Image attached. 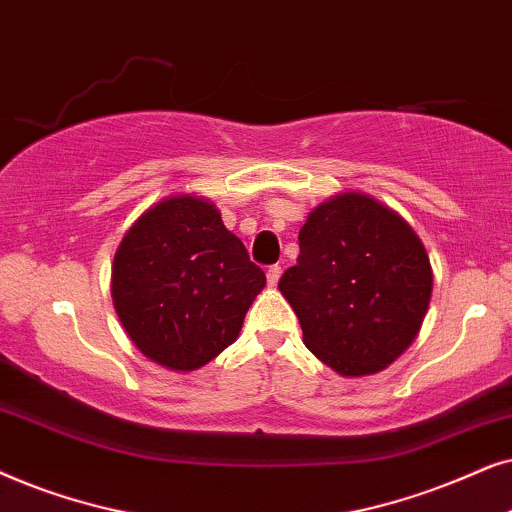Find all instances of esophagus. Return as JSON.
<instances>
[{"instance_id": "obj_1", "label": "esophagus", "mask_w": 512, "mask_h": 512, "mask_svg": "<svg viewBox=\"0 0 512 512\" xmlns=\"http://www.w3.org/2000/svg\"><path fill=\"white\" fill-rule=\"evenodd\" d=\"M281 274H283L281 264H274V267H269V269H267V281H269V285H276L278 278H281Z\"/></svg>"}]
</instances>
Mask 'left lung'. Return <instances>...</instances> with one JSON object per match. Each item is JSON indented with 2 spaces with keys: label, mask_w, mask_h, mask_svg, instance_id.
<instances>
[{
  "label": "left lung",
  "mask_w": 512,
  "mask_h": 512,
  "mask_svg": "<svg viewBox=\"0 0 512 512\" xmlns=\"http://www.w3.org/2000/svg\"><path fill=\"white\" fill-rule=\"evenodd\" d=\"M278 290L304 344L344 377L384 370L414 342L431 302V262L410 224L365 194H339L299 229Z\"/></svg>",
  "instance_id": "left-lung-1"
}]
</instances>
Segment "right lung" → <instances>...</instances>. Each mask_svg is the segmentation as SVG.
<instances>
[{
	"label": "right lung",
	"instance_id": "right-lung-1",
	"mask_svg": "<svg viewBox=\"0 0 512 512\" xmlns=\"http://www.w3.org/2000/svg\"><path fill=\"white\" fill-rule=\"evenodd\" d=\"M267 276L210 201L170 196L128 229L112 299L133 344L170 370H199L236 342Z\"/></svg>",
	"mask_w": 512,
	"mask_h": 512
}]
</instances>
